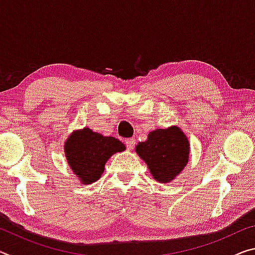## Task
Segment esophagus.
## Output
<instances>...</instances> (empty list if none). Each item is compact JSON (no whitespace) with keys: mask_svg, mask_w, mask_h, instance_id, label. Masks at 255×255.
I'll list each match as a JSON object with an SVG mask.
<instances>
[{"mask_svg":"<svg viewBox=\"0 0 255 255\" xmlns=\"http://www.w3.org/2000/svg\"><path fill=\"white\" fill-rule=\"evenodd\" d=\"M135 141L136 140L133 139V138H128V139H126V146L129 150H131L133 148V146H135Z\"/></svg>","mask_w":255,"mask_h":255,"instance_id":"34e87169","label":"esophagus"}]
</instances>
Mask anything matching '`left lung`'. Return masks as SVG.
Listing matches in <instances>:
<instances>
[{"instance_id": "8db88e82", "label": "left lung", "mask_w": 255, "mask_h": 255, "mask_svg": "<svg viewBox=\"0 0 255 255\" xmlns=\"http://www.w3.org/2000/svg\"><path fill=\"white\" fill-rule=\"evenodd\" d=\"M136 153L147 164L150 174L159 183L171 182L189 161L190 144L179 127L156 129L146 141L136 146Z\"/></svg>"}]
</instances>
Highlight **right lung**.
<instances>
[{
    "label": "right lung",
    "instance_id": "1",
    "mask_svg": "<svg viewBox=\"0 0 255 255\" xmlns=\"http://www.w3.org/2000/svg\"><path fill=\"white\" fill-rule=\"evenodd\" d=\"M126 148L115 137H105L90 128L71 133L64 145L67 163L83 184H91L102 175L111 155Z\"/></svg>",
    "mask_w": 255,
    "mask_h": 255
}]
</instances>
